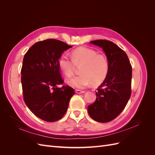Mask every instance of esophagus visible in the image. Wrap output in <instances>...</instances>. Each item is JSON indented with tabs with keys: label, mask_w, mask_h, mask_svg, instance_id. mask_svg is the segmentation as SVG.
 <instances>
[{
	"label": "esophagus",
	"mask_w": 155,
	"mask_h": 155,
	"mask_svg": "<svg viewBox=\"0 0 155 155\" xmlns=\"http://www.w3.org/2000/svg\"><path fill=\"white\" fill-rule=\"evenodd\" d=\"M76 92L77 93V94H83V93H85V91H80V90H76Z\"/></svg>",
	"instance_id": "esophagus-1"
}]
</instances>
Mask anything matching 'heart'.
Listing matches in <instances>:
<instances>
[{"label":"heart","instance_id":"b5f03b06","mask_svg":"<svg viewBox=\"0 0 155 155\" xmlns=\"http://www.w3.org/2000/svg\"><path fill=\"white\" fill-rule=\"evenodd\" d=\"M74 64L81 65V75L70 79V85L83 88L91 85H98L104 81L109 71V63L105 55L86 47H79L72 51V59L63 54L58 59V65L68 78L74 75Z\"/></svg>","mask_w":155,"mask_h":155}]
</instances>
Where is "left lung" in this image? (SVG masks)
Here are the masks:
<instances>
[{"label":"left lung","instance_id":"1","mask_svg":"<svg viewBox=\"0 0 155 155\" xmlns=\"http://www.w3.org/2000/svg\"><path fill=\"white\" fill-rule=\"evenodd\" d=\"M91 43L105 51L109 71L96 92V101L88 106V112L94 120L106 123L115 119L127 104L131 95L132 67L127 55L112 42L101 39Z\"/></svg>","mask_w":155,"mask_h":155}]
</instances>
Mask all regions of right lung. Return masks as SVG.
Here are the masks:
<instances>
[{"instance_id":"obj_1","label":"right lung","mask_w":155,"mask_h":155,"mask_svg":"<svg viewBox=\"0 0 155 155\" xmlns=\"http://www.w3.org/2000/svg\"><path fill=\"white\" fill-rule=\"evenodd\" d=\"M72 46L48 39L37 42L23 59L21 83L26 105L36 116L49 122L61 119L67 110L74 89L68 85L59 88L64 81L58 59Z\"/></svg>"}]
</instances>
